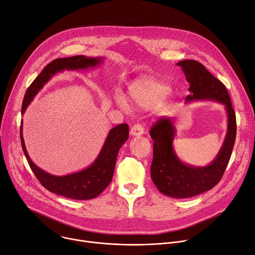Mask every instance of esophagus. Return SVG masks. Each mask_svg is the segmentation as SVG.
I'll return each mask as SVG.
<instances>
[{"instance_id":"34e87169","label":"esophagus","mask_w":255,"mask_h":255,"mask_svg":"<svg viewBox=\"0 0 255 255\" xmlns=\"http://www.w3.org/2000/svg\"><path fill=\"white\" fill-rule=\"evenodd\" d=\"M129 133H130V136H132V137L142 136V134L144 133V128H143V126L140 125V124L134 125L133 127H131Z\"/></svg>"}]
</instances>
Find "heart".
I'll return each mask as SVG.
<instances>
[{
    "instance_id": "b5f03b06",
    "label": "heart",
    "mask_w": 255,
    "mask_h": 255,
    "mask_svg": "<svg viewBox=\"0 0 255 255\" xmlns=\"http://www.w3.org/2000/svg\"><path fill=\"white\" fill-rule=\"evenodd\" d=\"M169 87L161 82L151 78H142L134 81L128 87V97L130 102L140 109L151 108L167 96ZM115 102L119 107L127 110L128 101L122 92H116Z\"/></svg>"
}]
</instances>
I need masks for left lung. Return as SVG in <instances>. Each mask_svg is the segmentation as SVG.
Segmentation results:
<instances>
[{
	"instance_id": "left-lung-1",
	"label": "left lung",
	"mask_w": 255,
	"mask_h": 255,
	"mask_svg": "<svg viewBox=\"0 0 255 255\" xmlns=\"http://www.w3.org/2000/svg\"><path fill=\"white\" fill-rule=\"evenodd\" d=\"M183 71L189 83L185 102L213 101L222 104L227 111L228 128L226 137L215 158L204 167L192 166L177 155L173 142L176 128L173 117L160 118L151 128L150 137L154 141L151 179L157 189L174 199H186L212 189L226 171L236 140V114L230 95L218 79L201 63L185 59L176 64Z\"/></svg>"
}]
</instances>
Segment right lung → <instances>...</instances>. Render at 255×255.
<instances>
[{
    "label": "right lung",
    "mask_w": 255,
    "mask_h": 255,
    "mask_svg": "<svg viewBox=\"0 0 255 255\" xmlns=\"http://www.w3.org/2000/svg\"><path fill=\"white\" fill-rule=\"evenodd\" d=\"M105 57L103 56L87 57L85 55L54 59L43 69L39 76L27 88L22 102L21 114H24L28 105L33 102L38 93L57 73L94 69L100 67ZM128 139V126L127 124L116 126L109 130L100 153L87 168L72 174L56 176L40 169L28 156L22 136V121L20 127V140L23 153L40 183L49 191L72 200L94 199L110 184L118 151Z\"/></svg>",
    "instance_id": "obj_1"
}]
</instances>
